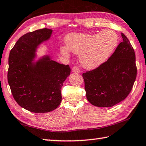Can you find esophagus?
I'll return each instance as SVG.
<instances>
[{
  "label": "esophagus",
  "instance_id": "34e87169",
  "mask_svg": "<svg viewBox=\"0 0 146 146\" xmlns=\"http://www.w3.org/2000/svg\"><path fill=\"white\" fill-rule=\"evenodd\" d=\"M72 72L73 73H80V70H79V68L78 67L75 66V67L73 68Z\"/></svg>",
  "mask_w": 146,
  "mask_h": 146
}]
</instances>
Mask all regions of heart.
I'll list each match as a JSON object with an SVG mask.
<instances>
[{
  "label": "heart",
  "instance_id": "b5f03b06",
  "mask_svg": "<svg viewBox=\"0 0 146 146\" xmlns=\"http://www.w3.org/2000/svg\"><path fill=\"white\" fill-rule=\"evenodd\" d=\"M65 44L66 47H61L63 55L69 56L70 51L78 54L83 67L94 70L110 58L118 45V36L110 30L92 35L72 33L66 36Z\"/></svg>",
  "mask_w": 146,
  "mask_h": 146
}]
</instances>
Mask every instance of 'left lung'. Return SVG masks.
Instances as JSON below:
<instances>
[{
	"label": "left lung",
	"instance_id": "1",
	"mask_svg": "<svg viewBox=\"0 0 146 146\" xmlns=\"http://www.w3.org/2000/svg\"><path fill=\"white\" fill-rule=\"evenodd\" d=\"M123 42L106 62L83 73L87 99L98 107H112L125 99L137 76L135 55L129 40L121 33Z\"/></svg>",
	"mask_w": 146,
	"mask_h": 146
}]
</instances>
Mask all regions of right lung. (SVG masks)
I'll list each match as a JSON object with an SVG mask.
<instances>
[{
    "instance_id": "add662e5",
    "label": "right lung",
    "mask_w": 146,
    "mask_h": 146,
    "mask_svg": "<svg viewBox=\"0 0 146 146\" xmlns=\"http://www.w3.org/2000/svg\"><path fill=\"white\" fill-rule=\"evenodd\" d=\"M52 30L44 28L20 38L9 56L7 80L17 103L32 113L56 110L62 100L61 87L70 75L68 65L49 54L37 57L40 45L49 40Z\"/></svg>"
}]
</instances>
